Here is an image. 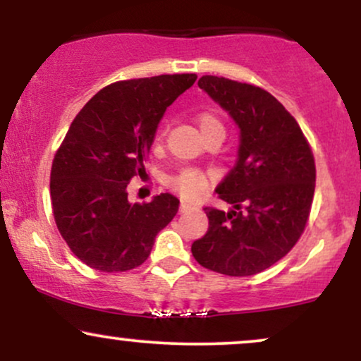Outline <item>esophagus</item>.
Returning <instances> with one entry per match:
<instances>
[{
    "label": "esophagus",
    "mask_w": 361,
    "mask_h": 361,
    "mask_svg": "<svg viewBox=\"0 0 361 361\" xmlns=\"http://www.w3.org/2000/svg\"><path fill=\"white\" fill-rule=\"evenodd\" d=\"M180 210L181 212H193V210H198V207L197 205H193V204H190V202H181V205H180Z\"/></svg>",
    "instance_id": "34e87169"
}]
</instances>
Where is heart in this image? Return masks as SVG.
Here are the masks:
<instances>
[{
  "mask_svg": "<svg viewBox=\"0 0 361 361\" xmlns=\"http://www.w3.org/2000/svg\"><path fill=\"white\" fill-rule=\"evenodd\" d=\"M198 128H200L202 135L209 134L212 130H224L222 122L215 117L214 114L204 111L197 117ZM163 139V132L156 135V142H161ZM207 185H209V178L204 171H198V169L186 168L183 171L176 173V175L169 176L168 186L175 190L176 193H180L183 198H197L205 192Z\"/></svg>",
  "mask_w": 361,
  "mask_h": 361,
  "instance_id": "heart-1",
  "label": "heart"
}]
</instances>
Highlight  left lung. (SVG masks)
<instances>
[{
  "mask_svg": "<svg viewBox=\"0 0 361 361\" xmlns=\"http://www.w3.org/2000/svg\"><path fill=\"white\" fill-rule=\"evenodd\" d=\"M198 86L239 128L238 161L215 192L229 212L207 207L209 231L195 259L229 276L267 270L295 246L307 224L316 164L299 123L258 86L202 76Z\"/></svg>",
  "mask_w": 361,
  "mask_h": 361,
  "instance_id": "8db88e82",
  "label": "left lung"
}]
</instances>
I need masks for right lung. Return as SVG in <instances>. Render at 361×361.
Returning <instances> with one entry per match:
<instances>
[{"mask_svg":"<svg viewBox=\"0 0 361 361\" xmlns=\"http://www.w3.org/2000/svg\"><path fill=\"white\" fill-rule=\"evenodd\" d=\"M195 80L163 74L114 82L73 120L54 157L51 198L57 229L90 268L114 273L142 264L176 215L180 200L171 193L130 204L127 185L146 173L164 111Z\"/></svg>","mask_w":361,"mask_h":361,"instance_id":"right-lung-1","label":"right lung"}]
</instances>
